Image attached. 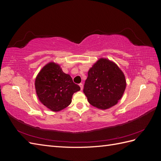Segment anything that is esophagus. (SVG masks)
I'll return each mask as SVG.
<instances>
[{"label": "esophagus", "mask_w": 161, "mask_h": 161, "mask_svg": "<svg viewBox=\"0 0 161 161\" xmlns=\"http://www.w3.org/2000/svg\"><path fill=\"white\" fill-rule=\"evenodd\" d=\"M79 86L80 87V89L82 90V89H83V85H82V83H80L79 84Z\"/></svg>", "instance_id": "obj_1"}]
</instances>
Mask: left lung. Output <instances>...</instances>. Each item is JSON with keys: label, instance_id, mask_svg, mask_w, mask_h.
<instances>
[{"label": "left lung", "instance_id": "1", "mask_svg": "<svg viewBox=\"0 0 161 161\" xmlns=\"http://www.w3.org/2000/svg\"><path fill=\"white\" fill-rule=\"evenodd\" d=\"M126 86L125 76L115 63L101 58L88 72L83 92L89 103L106 109L117 104Z\"/></svg>", "mask_w": 161, "mask_h": 161}]
</instances>
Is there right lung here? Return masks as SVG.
<instances>
[{"mask_svg":"<svg viewBox=\"0 0 161 161\" xmlns=\"http://www.w3.org/2000/svg\"><path fill=\"white\" fill-rule=\"evenodd\" d=\"M35 86L39 99L53 111L66 108L71 103L73 94L80 90L71 76L53 62H50L39 72Z\"/></svg>","mask_w":161,"mask_h":161,"instance_id":"add662e5","label":"right lung"}]
</instances>
